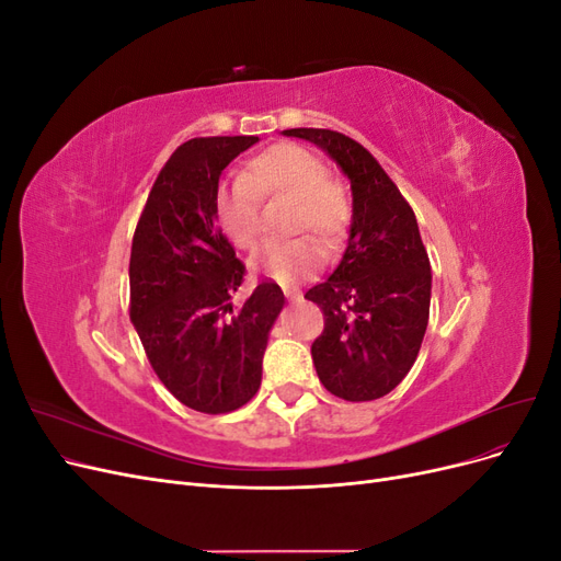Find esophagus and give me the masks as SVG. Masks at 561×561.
<instances>
[{"label":"esophagus","mask_w":561,"mask_h":561,"mask_svg":"<svg viewBox=\"0 0 561 561\" xmlns=\"http://www.w3.org/2000/svg\"><path fill=\"white\" fill-rule=\"evenodd\" d=\"M285 297H287V301H297V299H301V293L293 290V287H285Z\"/></svg>","instance_id":"esophagus-1"}]
</instances>
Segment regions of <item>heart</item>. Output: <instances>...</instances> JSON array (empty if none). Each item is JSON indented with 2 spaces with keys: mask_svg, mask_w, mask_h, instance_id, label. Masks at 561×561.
<instances>
[{
  "mask_svg": "<svg viewBox=\"0 0 561 561\" xmlns=\"http://www.w3.org/2000/svg\"><path fill=\"white\" fill-rule=\"evenodd\" d=\"M285 196L293 201L287 229L313 231L330 250L342 243L351 222V201L339 182L328 178L322 161L293 142H280L254 154L241 178L222 182L215 194L217 225L241 250L260 243L257 201ZM322 245L311 236L268 243L252 266L278 283H293L313 274L322 264Z\"/></svg>",
  "mask_w": 561,
  "mask_h": 561,
  "instance_id": "b5f03b06",
  "label": "heart"
}]
</instances>
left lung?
Listing matches in <instances>:
<instances>
[{
  "mask_svg": "<svg viewBox=\"0 0 561 561\" xmlns=\"http://www.w3.org/2000/svg\"><path fill=\"white\" fill-rule=\"evenodd\" d=\"M342 168L353 215L342 262L304 295L325 316L311 346L318 379L351 402L390 393L412 369L431 311V262L416 215L379 161L346 135L290 128Z\"/></svg>",
  "mask_w": 561,
  "mask_h": 561,
  "instance_id": "left-lung-1",
  "label": "left lung"
}]
</instances>
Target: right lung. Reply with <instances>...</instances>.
Listing matches in <instances>:
<instances>
[{"instance_id":"obj_1","label":"right lung","mask_w":561,"mask_h":561,"mask_svg":"<svg viewBox=\"0 0 561 561\" xmlns=\"http://www.w3.org/2000/svg\"><path fill=\"white\" fill-rule=\"evenodd\" d=\"M260 138H194L151 186L130 248V320L161 383L186 407L225 414L260 390L268 332L285 307L260 283L239 311L245 266L217 227L225 168Z\"/></svg>"}]
</instances>
